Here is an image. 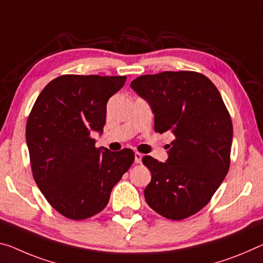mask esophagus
<instances>
[{"mask_svg":"<svg viewBox=\"0 0 263 263\" xmlns=\"http://www.w3.org/2000/svg\"><path fill=\"white\" fill-rule=\"evenodd\" d=\"M141 159H143V154L139 152H135V161L137 162V164H140Z\"/></svg>","mask_w":263,"mask_h":263,"instance_id":"34e87169","label":"esophagus"}]
</instances>
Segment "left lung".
<instances>
[{
  "label": "left lung",
  "instance_id": "1",
  "mask_svg": "<svg viewBox=\"0 0 263 263\" xmlns=\"http://www.w3.org/2000/svg\"><path fill=\"white\" fill-rule=\"evenodd\" d=\"M131 87L151 106L154 131L176 137L165 162L143 158L152 174L145 200L165 218H189L210 202L229 168L233 125L221 95L193 71L145 74Z\"/></svg>",
  "mask_w": 263,
  "mask_h": 263
}]
</instances>
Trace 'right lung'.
Returning a JSON list of instances; mask_svg holds the SVG:
<instances>
[{
	"label": "right lung",
	"mask_w": 263,
	"mask_h": 263,
	"mask_svg": "<svg viewBox=\"0 0 263 263\" xmlns=\"http://www.w3.org/2000/svg\"><path fill=\"white\" fill-rule=\"evenodd\" d=\"M126 76L64 74L42 90L28 117L26 138L32 176L62 215L83 220L107 205L114 186L135 161L130 148H97L91 132H103L106 104Z\"/></svg>",
	"instance_id": "add662e5"
}]
</instances>
